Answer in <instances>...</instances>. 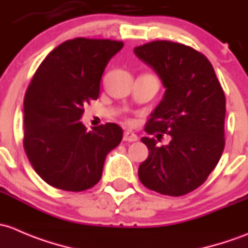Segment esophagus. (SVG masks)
<instances>
[{
	"label": "esophagus",
	"instance_id": "obj_1",
	"mask_svg": "<svg viewBox=\"0 0 248 248\" xmlns=\"http://www.w3.org/2000/svg\"><path fill=\"white\" fill-rule=\"evenodd\" d=\"M123 140L125 142H135L139 140V137H137V135L135 134V132L130 131V130H126L123 135Z\"/></svg>",
	"mask_w": 248,
	"mask_h": 248
}]
</instances>
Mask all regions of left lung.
<instances>
[{"instance_id":"obj_1","label":"left lung","mask_w":248,"mask_h":248,"mask_svg":"<svg viewBox=\"0 0 248 248\" xmlns=\"http://www.w3.org/2000/svg\"><path fill=\"white\" fill-rule=\"evenodd\" d=\"M134 52L157 74L166 89L145 131L170 136L161 147L155 139L143 137L149 155L140 165L139 178L161 195H186L206 180L223 153V89L208 58L195 48L156 40Z\"/></svg>"}]
</instances>
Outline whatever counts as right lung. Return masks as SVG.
Segmentation results:
<instances>
[{"instance_id": "obj_1", "label": "right lung", "mask_w": 248, "mask_h": 248, "mask_svg": "<svg viewBox=\"0 0 248 248\" xmlns=\"http://www.w3.org/2000/svg\"><path fill=\"white\" fill-rule=\"evenodd\" d=\"M122 42L75 38L53 48L35 71L24 100V148L48 185L85 191L100 180L105 159L123 139L106 123L87 130L83 106L98 99L100 80Z\"/></svg>"}]
</instances>
